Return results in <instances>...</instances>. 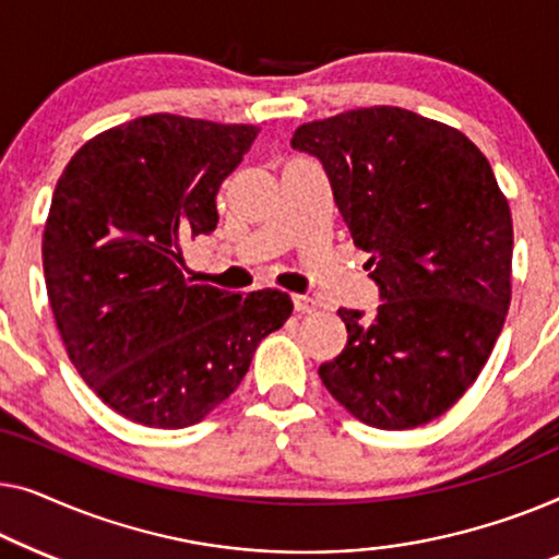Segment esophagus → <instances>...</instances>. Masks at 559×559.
Wrapping results in <instances>:
<instances>
[{
    "label": "esophagus",
    "mask_w": 559,
    "mask_h": 559,
    "mask_svg": "<svg viewBox=\"0 0 559 559\" xmlns=\"http://www.w3.org/2000/svg\"><path fill=\"white\" fill-rule=\"evenodd\" d=\"M294 306H296V311H301V313H311L319 309L317 298L309 294H294Z\"/></svg>",
    "instance_id": "obj_1"
}]
</instances>
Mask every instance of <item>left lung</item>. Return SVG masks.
Segmentation results:
<instances>
[{
    "mask_svg": "<svg viewBox=\"0 0 559 559\" xmlns=\"http://www.w3.org/2000/svg\"><path fill=\"white\" fill-rule=\"evenodd\" d=\"M382 304L340 309L347 347L319 377L367 426H426L476 382L512 301V212L459 129L397 106L298 126Z\"/></svg>",
    "mask_w": 559,
    "mask_h": 559,
    "instance_id": "8db88e82",
    "label": "left lung"
}]
</instances>
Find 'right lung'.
<instances>
[{"label": "right lung", "mask_w": 559, "mask_h": 559, "mask_svg": "<svg viewBox=\"0 0 559 559\" xmlns=\"http://www.w3.org/2000/svg\"><path fill=\"white\" fill-rule=\"evenodd\" d=\"M258 126L152 114L78 148L43 233L50 309L85 384L123 418L187 428L225 403L288 294L185 276L182 242L217 227V190Z\"/></svg>", "instance_id": "1"}]
</instances>
